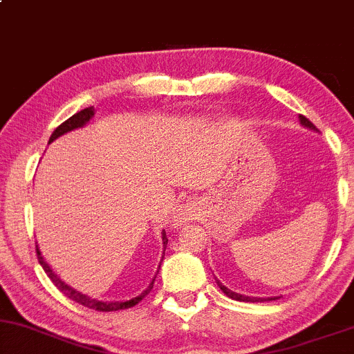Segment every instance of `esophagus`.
<instances>
[{"mask_svg":"<svg viewBox=\"0 0 354 354\" xmlns=\"http://www.w3.org/2000/svg\"><path fill=\"white\" fill-rule=\"evenodd\" d=\"M196 216H197L196 207H194L192 204H185V206H182L176 212V216H174V221H176V224H182V223L192 221V219H196Z\"/></svg>","mask_w":354,"mask_h":354,"instance_id":"obj_1","label":"esophagus"}]
</instances>
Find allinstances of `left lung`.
<instances>
[{
  "label": "left lung",
  "instance_id": "8db88e82",
  "mask_svg": "<svg viewBox=\"0 0 354 354\" xmlns=\"http://www.w3.org/2000/svg\"><path fill=\"white\" fill-rule=\"evenodd\" d=\"M299 120H300V124H302V127L309 128V130L317 131V128H315L314 124L310 123V121L307 120L306 116H299ZM216 283H218V287L221 288V290L224 292V294L227 295V297L234 299V300H239V302H267V300H277V299H280V297H248V295H241V294H236V292L230 290V288L224 287V285H223L221 282H219L218 279H216Z\"/></svg>",
  "mask_w": 354,
  "mask_h": 354
}]
</instances>
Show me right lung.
<instances>
[{
  "instance_id": "add662e5",
  "label": "right lung",
  "mask_w": 354,
  "mask_h": 354,
  "mask_svg": "<svg viewBox=\"0 0 354 354\" xmlns=\"http://www.w3.org/2000/svg\"><path fill=\"white\" fill-rule=\"evenodd\" d=\"M93 116H94V106H89V108L81 109V111L75 113L74 116H71L69 120L64 121V123L60 124V127L55 128V131L52 133V136H50V140H48V143H52V142H54V140L59 138V136L66 135V133H69V131H72V130H77V128H82V127H84V124L89 123V120H93ZM162 243H163V248H167V243H169V239H167L165 231H162ZM37 258H39V263L41 265V268L45 270V273H47V275H48V279H50L52 282H54L55 287L59 288V290L62 292V294H66L67 297L74 300V302L81 304V306L87 307V309L100 310V313H111V310L128 309V307L136 306V304H138L140 300L145 297L148 292H150L151 288H153L155 279L151 280L150 285H148L145 290H143L142 294L138 295V297H133V299H130V300H124V302H102V300L87 297L86 294H82V292L75 290V288H72L71 285H67L66 282H64V280L60 279V277L57 275V273L54 272V270L50 268V265H48L47 261H45V258L41 257L39 246H37ZM162 258H163V257H162Z\"/></svg>"
}]
</instances>
